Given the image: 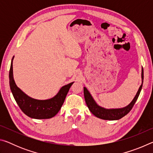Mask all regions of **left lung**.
<instances>
[{
  "instance_id": "left-lung-1",
  "label": "left lung",
  "mask_w": 153,
  "mask_h": 153,
  "mask_svg": "<svg viewBox=\"0 0 153 153\" xmlns=\"http://www.w3.org/2000/svg\"><path fill=\"white\" fill-rule=\"evenodd\" d=\"M142 84L140 86L138 91L136 94L132 101L130 102V104L128 105L127 107L121 108H113V109H106L105 108H102L100 106H98L94 100L93 99L91 94H90L88 90L86 89V88H84V98L86 100V105L88 107L89 110L90 111L93 115H95L97 117H98L102 120H117L120 119L122 118L124 116L126 115L129 111L131 110V108L134 107V104L136 102L137 99L139 97L140 93L142 90V84H143V79H144V71L143 69H142Z\"/></svg>"
}]
</instances>
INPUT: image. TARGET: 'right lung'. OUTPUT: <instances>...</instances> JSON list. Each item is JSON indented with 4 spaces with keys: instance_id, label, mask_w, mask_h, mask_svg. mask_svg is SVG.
Returning a JSON list of instances; mask_svg holds the SVG:
<instances>
[{
    "instance_id": "1",
    "label": "right lung",
    "mask_w": 153,
    "mask_h": 153,
    "mask_svg": "<svg viewBox=\"0 0 153 153\" xmlns=\"http://www.w3.org/2000/svg\"><path fill=\"white\" fill-rule=\"evenodd\" d=\"M14 57V56H13ZM9 70V84L15 101L23 112L28 117L38 120L50 119L54 117L60 110L65 99L69 90L74 84L65 85L61 88L55 97L48 100H36L22 92L15 84L13 75V59Z\"/></svg>"
}]
</instances>
